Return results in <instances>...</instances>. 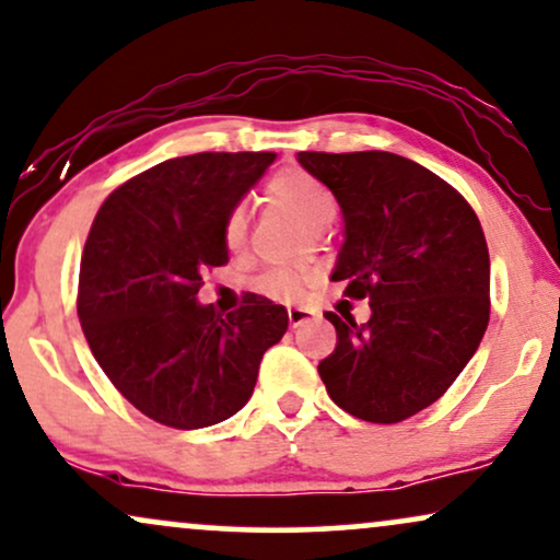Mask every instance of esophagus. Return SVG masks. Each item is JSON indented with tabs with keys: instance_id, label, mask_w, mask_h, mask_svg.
<instances>
[{
	"instance_id": "34e87169",
	"label": "esophagus",
	"mask_w": 560,
	"mask_h": 560,
	"mask_svg": "<svg viewBox=\"0 0 560 560\" xmlns=\"http://www.w3.org/2000/svg\"><path fill=\"white\" fill-rule=\"evenodd\" d=\"M314 316V311L311 308H303V306H295V308H288V322H290V326H301V324H306L308 318Z\"/></svg>"
}]
</instances>
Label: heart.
Instances as JSON below:
<instances>
[{
    "mask_svg": "<svg viewBox=\"0 0 560 560\" xmlns=\"http://www.w3.org/2000/svg\"><path fill=\"white\" fill-rule=\"evenodd\" d=\"M267 192H270V198L278 200L282 208L290 210L298 221L306 223L308 229L329 226L331 218L337 215V198H334V192L322 183V179H316L314 174H308L306 170L278 172L270 183H267ZM244 208L229 210L226 221H223V242H226L231 252H234L244 244ZM254 288H257L259 293L278 298V301H290V298L301 293L303 275L288 270V267H278V270H267L265 275H259Z\"/></svg>",
    "mask_w": 560,
    "mask_h": 560,
    "instance_id": "heart-1",
    "label": "heart"
}]
</instances>
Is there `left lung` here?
<instances>
[{
    "mask_svg": "<svg viewBox=\"0 0 560 560\" xmlns=\"http://www.w3.org/2000/svg\"><path fill=\"white\" fill-rule=\"evenodd\" d=\"M298 162L345 215L331 280L368 298V324L324 314L337 347L318 362L331 401L362 422L396 424L438 401L489 326V246L474 208L438 174L388 151Z\"/></svg>",
    "mask_w": 560,
    "mask_h": 560,
    "instance_id": "left-lung-1",
    "label": "left lung"
}]
</instances>
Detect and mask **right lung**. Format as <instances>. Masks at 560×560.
Returning a JSON list of instances; mask_svg holds the SVG:
<instances>
[{
    "mask_svg": "<svg viewBox=\"0 0 560 560\" xmlns=\"http://www.w3.org/2000/svg\"><path fill=\"white\" fill-rule=\"evenodd\" d=\"M272 162L270 151L166 159L94 215L79 322L113 386L159 424L200 430L234 417L288 329V311L265 295L249 293L226 316L198 303L202 272L229 262V210Z\"/></svg>",
    "mask_w": 560,
    "mask_h": 560,
    "instance_id": "obj_1",
    "label": "right lung"
}]
</instances>
